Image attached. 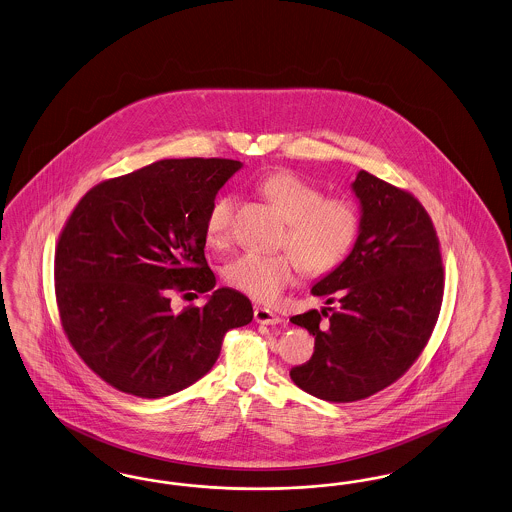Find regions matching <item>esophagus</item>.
<instances>
[{"mask_svg": "<svg viewBox=\"0 0 512 512\" xmlns=\"http://www.w3.org/2000/svg\"><path fill=\"white\" fill-rule=\"evenodd\" d=\"M253 316H255V322L263 324V326H276V324L282 322V318L276 312H272V310L265 307H255Z\"/></svg>", "mask_w": 512, "mask_h": 512, "instance_id": "34e87169", "label": "esophagus"}]
</instances>
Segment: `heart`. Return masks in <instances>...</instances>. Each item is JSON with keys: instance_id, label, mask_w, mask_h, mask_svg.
I'll use <instances>...</instances> for the list:
<instances>
[{"instance_id": "obj_1", "label": "heart", "mask_w": 512, "mask_h": 512, "mask_svg": "<svg viewBox=\"0 0 512 512\" xmlns=\"http://www.w3.org/2000/svg\"><path fill=\"white\" fill-rule=\"evenodd\" d=\"M257 190L278 207L287 221L282 247L289 253L263 255L246 251L225 266L226 282L255 301L270 303L295 284L299 266L320 276L341 265L358 234V213L341 198H324V192L291 171L268 173ZM236 198L221 194L205 215V240L225 247L232 236Z\"/></svg>"}]
</instances>
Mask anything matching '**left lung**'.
Wrapping results in <instances>:
<instances>
[{
    "mask_svg": "<svg viewBox=\"0 0 512 512\" xmlns=\"http://www.w3.org/2000/svg\"><path fill=\"white\" fill-rule=\"evenodd\" d=\"M352 192L358 238L310 289L337 308L291 318L312 333L314 354L289 375L328 402L368 398L402 377L427 345L444 295L440 244L419 200L368 171L356 175Z\"/></svg>",
    "mask_w": 512,
    "mask_h": 512,
    "instance_id": "1",
    "label": "left lung"
}]
</instances>
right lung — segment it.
I'll list each match as a JSON object with an SVG mask.
<instances>
[{
	"instance_id": "obj_1",
	"label": "right lung",
	"mask_w": 512,
	"mask_h": 512,
	"mask_svg": "<svg viewBox=\"0 0 512 512\" xmlns=\"http://www.w3.org/2000/svg\"><path fill=\"white\" fill-rule=\"evenodd\" d=\"M242 169L219 158L162 160L93 186L72 211L55 251L62 328L83 362L114 389L162 398L202 379L228 329L253 320L236 289L204 308L173 313V289L206 292L205 215Z\"/></svg>"
}]
</instances>
